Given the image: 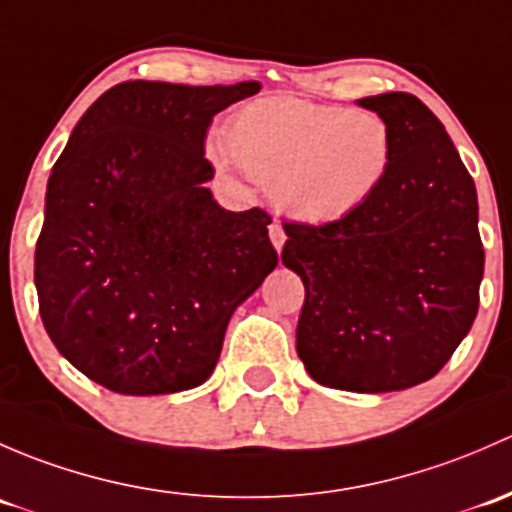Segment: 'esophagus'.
Wrapping results in <instances>:
<instances>
[{
    "label": "esophagus",
    "instance_id": "obj_1",
    "mask_svg": "<svg viewBox=\"0 0 512 512\" xmlns=\"http://www.w3.org/2000/svg\"><path fill=\"white\" fill-rule=\"evenodd\" d=\"M268 236H271V244L276 246V251H281L283 244H286V231H283V226L276 219L268 224Z\"/></svg>",
    "mask_w": 512,
    "mask_h": 512
}]
</instances>
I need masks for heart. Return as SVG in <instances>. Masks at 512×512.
<instances>
[{
  "label": "heart",
  "mask_w": 512,
  "mask_h": 512,
  "mask_svg": "<svg viewBox=\"0 0 512 512\" xmlns=\"http://www.w3.org/2000/svg\"><path fill=\"white\" fill-rule=\"evenodd\" d=\"M231 160L258 184L273 187V199L288 217L330 224L360 209L382 184L392 162V130L372 110L310 103L291 96L246 105L226 125Z\"/></svg>",
  "instance_id": "heart-1"
}]
</instances>
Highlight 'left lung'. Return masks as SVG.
I'll use <instances>...</instances> for the list:
<instances>
[{
  "mask_svg": "<svg viewBox=\"0 0 512 512\" xmlns=\"http://www.w3.org/2000/svg\"><path fill=\"white\" fill-rule=\"evenodd\" d=\"M392 130L377 192L330 224L286 221L283 263L305 286L295 350L318 384L397 392L434 377L478 313L476 184L412 93L357 100Z\"/></svg>",
  "mask_w": 512,
  "mask_h": 512,
  "instance_id": "1",
  "label": "left lung"
}]
</instances>
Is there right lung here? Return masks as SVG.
<instances>
[{
    "label": "right lung",
    "mask_w": 512,
    "mask_h": 512,
    "mask_svg": "<svg viewBox=\"0 0 512 512\" xmlns=\"http://www.w3.org/2000/svg\"><path fill=\"white\" fill-rule=\"evenodd\" d=\"M258 88L118 83L56 160L34 254L39 313L56 350L110 392L199 387L236 305L276 268L271 217L226 212L207 189L212 118Z\"/></svg>",
    "instance_id": "add662e5"
}]
</instances>
